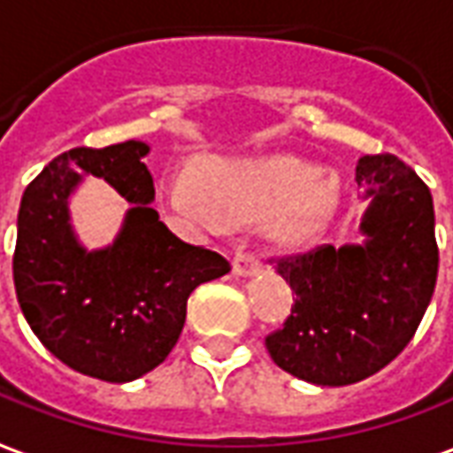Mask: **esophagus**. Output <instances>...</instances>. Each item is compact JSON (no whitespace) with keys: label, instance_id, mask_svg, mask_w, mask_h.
Returning <instances> with one entry per match:
<instances>
[{"label":"esophagus","instance_id":"1","mask_svg":"<svg viewBox=\"0 0 453 453\" xmlns=\"http://www.w3.org/2000/svg\"><path fill=\"white\" fill-rule=\"evenodd\" d=\"M234 276H239V279H251V276H257L261 273V261L257 257H251V254H239V257L234 258Z\"/></svg>","mask_w":453,"mask_h":453}]
</instances>
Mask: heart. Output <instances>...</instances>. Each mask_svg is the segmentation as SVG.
Returning a JSON list of instances; mask_svg holds the SVG:
<instances>
[{
  "instance_id": "b5f03b06",
  "label": "heart",
  "mask_w": 453,
  "mask_h": 453,
  "mask_svg": "<svg viewBox=\"0 0 453 453\" xmlns=\"http://www.w3.org/2000/svg\"><path fill=\"white\" fill-rule=\"evenodd\" d=\"M167 207L202 226L268 219V239L286 251H303L326 232L340 207V182L293 157L214 160L196 180L170 177Z\"/></svg>"
}]
</instances>
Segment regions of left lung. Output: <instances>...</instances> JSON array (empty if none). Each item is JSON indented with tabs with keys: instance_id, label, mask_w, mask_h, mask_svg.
<instances>
[{
	"instance_id": "left-lung-1",
	"label": "left lung",
	"mask_w": 453,
	"mask_h": 453,
	"mask_svg": "<svg viewBox=\"0 0 453 453\" xmlns=\"http://www.w3.org/2000/svg\"><path fill=\"white\" fill-rule=\"evenodd\" d=\"M355 182L367 202L363 242L276 261L296 303L266 350L288 375L323 388L375 375L407 348L439 271L434 204L417 173L389 152L365 155Z\"/></svg>"
}]
</instances>
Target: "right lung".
<instances>
[{"mask_svg": "<svg viewBox=\"0 0 453 453\" xmlns=\"http://www.w3.org/2000/svg\"><path fill=\"white\" fill-rule=\"evenodd\" d=\"M148 142L73 148L27 187L17 219L14 286L42 345L71 370L133 382L165 363L199 283L229 273L217 251L185 244L150 207ZM86 173L131 202L113 245L86 250L70 224V195Z\"/></svg>", "mask_w": 453, "mask_h": 453, "instance_id": "obj_1", "label": "right lung"}]
</instances>
